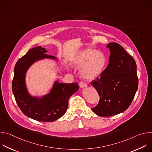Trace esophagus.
Segmentation results:
<instances>
[{
  "mask_svg": "<svg viewBox=\"0 0 152 152\" xmlns=\"http://www.w3.org/2000/svg\"><path fill=\"white\" fill-rule=\"evenodd\" d=\"M79 86L80 88H84V87H86V84L85 82L81 81V82H79Z\"/></svg>",
  "mask_w": 152,
  "mask_h": 152,
  "instance_id": "esophagus-1",
  "label": "esophagus"
}]
</instances>
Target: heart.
<instances>
[{"label":"heart","mask_w":152,"mask_h":152,"mask_svg":"<svg viewBox=\"0 0 152 152\" xmlns=\"http://www.w3.org/2000/svg\"><path fill=\"white\" fill-rule=\"evenodd\" d=\"M71 66L80 69L81 76L86 80H91L99 76L106 67L107 58L100 51L85 49L77 52L70 60Z\"/></svg>","instance_id":"obj_1"}]
</instances>
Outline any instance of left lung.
Segmentation results:
<instances>
[{
	"instance_id": "1",
	"label": "left lung",
	"mask_w": 152,
	"mask_h": 152,
	"mask_svg": "<svg viewBox=\"0 0 152 152\" xmlns=\"http://www.w3.org/2000/svg\"><path fill=\"white\" fill-rule=\"evenodd\" d=\"M110 56L107 67L91 82L100 96L99 103L91 108L97 115L110 117L124 112L131 105L138 89L136 62L117 42L106 46Z\"/></svg>"
}]
</instances>
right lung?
Instances as JSON below:
<instances>
[{
  "label": "right lung",
  "instance_id": "add662e5",
  "mask_svg": "<svg viewBox=\"0 0 152 152\" xmlns=\"http://www.w3.org/2000/svg\"><path fill=\"white\" fill-rule=\"evenodd\" d=\"M48 51L41 46L30 49L20 58L14 67L12 90L20 110L27 117L42 122H52L66 113L70 96L79 90L77 82L61 83L55 81L48 94L42 97L32 96L27 90L25 76L28 69L40 59L56 58L46 54Z\"/></svg>",
  "mask_w": 152,
  "mask_h": 152
}]
</instances>
